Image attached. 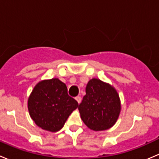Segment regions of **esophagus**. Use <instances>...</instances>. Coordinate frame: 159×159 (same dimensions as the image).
Listing matches in <instances>:
<instances>
[{
	"label": "esophagus",
	"mask_w": 159,
	"mask_h": 159,
	"mask_svg": "<svg viewBox=\"0 0 159 159\" xmlns=\"http://www.w3.org/2000/svg\"><path fill=\"white\" fill-rule=\"evenodd\" d=\"M75 99H76V101L78 102V104L81 103V96H77V97H75Z\"/></svg>",
	"instance_id": "obj_1"
}]
</instances>
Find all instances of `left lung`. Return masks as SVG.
Here are the masks:
<instances>
[{
  "label": "left lung",
  "mask_w": 159,
  "mask_h": 159,
  "mask_svg": "<svg viewBox=\"0 0 159 159\" xmlns=\"http://www.w3.org/2000/svg\"><path fill=\"white\" fill-rule=\"evenodd\" d=\"M85 91L78 106L82 121L94 131L110 129L116 122L121 111L116 90L101 80L93 78L88 83Z\"/></svg>",
  "instance_id": "8db88e82"
}]
</instances>
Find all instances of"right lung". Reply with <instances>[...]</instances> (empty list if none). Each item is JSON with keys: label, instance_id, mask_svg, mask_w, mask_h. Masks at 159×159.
<instances>
[{"label": "right lung", "instance_id": "1", "mask_svg": "<svg viewBox=\"0 0 159 159\" xmlns=\"http://www.w3.org/2000/svg\"><path fill=\"white\" fill-rule=\"evenodd\" d=\"M28 106L30 117L38 127L55 132L62 129L78 103L68 95L65 83L52 78L35 86L28 98Z\"/></svg>", "mask_w": 159, "mask_h": 159}]
</instances>
